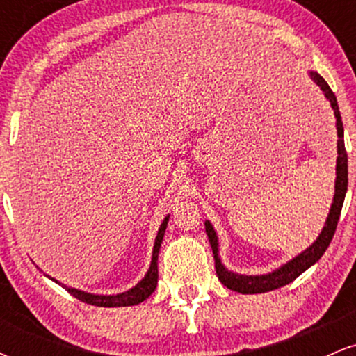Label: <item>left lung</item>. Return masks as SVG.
<instances>
[{
    "label": "left lung",
    "instance_id": "1",
    "mask_svg": "<svg viewBox=\"0 0 356 356\" xmlns=\"http://www.w3.org/2000/svg\"><path fill=\"white\" fill-rule=\"evenodd\" d=\"M309 79H312L318 87L321 88L325 99L332 105L334 118H337V136H338V144H337V179H334V195L332 207H330L328 218L325 220V226L318 236L316 241L309 248H306L305 251H301L300 254L293 257V259L286 261L283 266L273 269L271 273L266 275H239V273L229 271L222 264L219 256V239L216 234L214 226L211 224V220H206L204 226H206V234L209 238L212 254H214L216 261V273H218L219 281L226 288L232 289V291H238L241 295H257V293H266L273 291V289L281 288V286L289 284L291 281H295L298 276L303 275L308 268H312L314 263H318V259L325 254V251L328 249L330 243H332L334 229H337L338 219H340V212L343 207V201H345L346 189H348V155L345 150V140H343V122L340 115V108H338V102L334 93L330 88V85L326 83L325 79L320 73L309 70L308 72Z\"/></svg>",
    "mask_w": 356,
    "mask_h": 356
}]
</instances>
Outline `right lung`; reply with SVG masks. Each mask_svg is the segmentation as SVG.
Instances as JSON below:
<instances>
[{"label": "right lung", "instance_id": "right-lung-1", "mask_svg": "<svg viewBox=\"0 0 356 356\" xmlns=\"http://www.w3.org/2000/svg\"><path fill=\"white\" fill-rule=\"evenodd\" d=\"M170 214H167L164 220H162L161 227H159L157 236H155V243H154V249H152V261H150L149 271L145 273V276L142 277L138 283L134 286V288L127 289L124 293H117V295H95V293H88V291H81V289L72 288V286L61 284L60 281H56L55 277H50L51 281L58 283L70 293L72 296H75L76 300L83 301L87 305H93V306H104V308H117V306H134L145 301L147 298L154 293L155 286H157V280H159V269H157V259H159V251H161V244L162 239H164L165 229H167V222H169Z\"/></svg>", "mask_w": 356, "mask_h": 356}]
</instances>
